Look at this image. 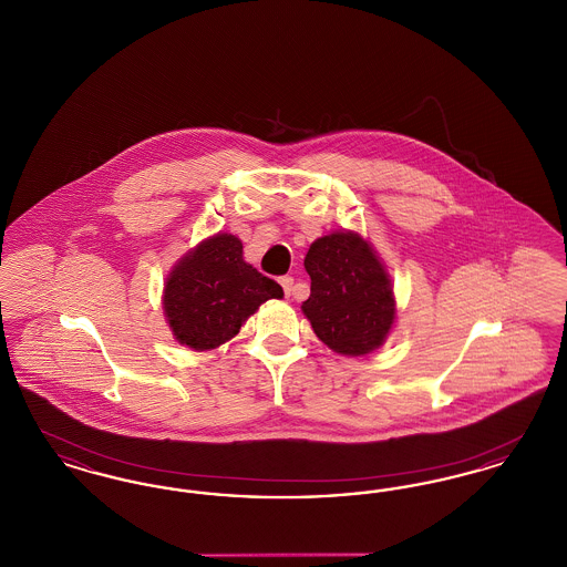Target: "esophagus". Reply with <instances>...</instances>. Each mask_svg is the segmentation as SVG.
Wrapping results in <instances>:
<instances>
[{
	"label": "esophagus",
	"mask_w": 567,
	"mask_h": 567,
	"mask_svg": "<svg viewBox=\"0 0 567 567\" xmlns=\"http://www.w3.org/2000/svg\"><path fill=\"white\" fill-rule=\"evenodd\" d=\"M280 285H282V289H285V296L291 297V293H293V278H291V276H282V278H280Z\"/></svg>",
	"instance_id": "obj_1"
}]
</instances>
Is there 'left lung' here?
Wrapping results in <instances>:
<instances>
[{
    "label": "left lung",
    "mask_w": 567,
    "mask_h": 567,
    "mask_svg": "<svg viewBox=\"0 0 567 567\" xmlns=\"http://www.w3.org/2000/svg\"><path fill=\"white\" fill-rule=\"evenodd\" d=\"M303 268L312 282L301 310L319 340L349 357L382 347L395 321V297L372 244L354 231H333L312 243Z\"/></svg>",
    "instance_id": "8db88e82"
}]
</instances>
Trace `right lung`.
<instances>
[{"mask_svg":"<svg viewBox=\"0 0 567 567\" xmlns=\"http://www.w3.org/2000/svg\"><path fill=\"white\" fill-rule=\"evenodd\" d=\"M282 296L278 282L244 261L236 236L216 234L169 271L163 312L181 344L210 351L231 340L264 301Z\"/></svg>","mask_w":567,"mask_h":567,"instance_id":"add662e5","label":"right lung"}]
</instances>
